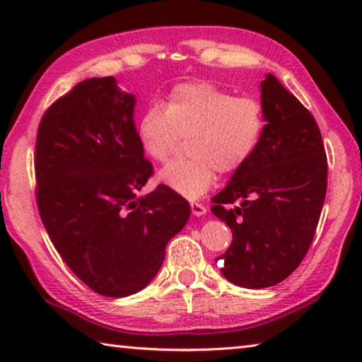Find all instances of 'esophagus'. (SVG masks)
<instances>
[{
  "mask_svg": "<svg viewBox=\"0 0 362 362\" xmlns=\"http://www.w3.org/2000/svg\"><path fill=\"white\" fill-rule=\"evenodd\" d=\"M192 212H193V216L201 217L207 212V207L201 203H192Z\"/></svg>",
  "mask_w": 362,
  "mask_h": 362,
  "instance_id": "obj_1",
  "label": "esophagus"
}]
</instances>
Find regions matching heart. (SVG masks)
Returning a JSON list of instances; mask_svg holds the SVG:
<instances>
[{
    "label": "heart",
    "mask_w": 362,
    "mask_h": 362,
    "mask_svg": "<svg viewBox=\"0 0 362 362\" xmlns=\"http://www.w3.org/2000/svg\"><path fill=\"white\" fill-rule=\"evenodd\" d=\"M265 129L262 103L235 97L216 84L198 81L175 86L166 107L151 105L137 122V137L146 156L164 163L182 137H188L189 159L169 163L159 180L188 199H198L216 182L217 170L235 173L246 164Z\"/></svg>",
    "instance_id": "1"
}]
</instances>
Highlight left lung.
Segmentation results:
<instances>
[{
  "label": "left lung",
  "mask_w": 362,
  "mask_h": 362,
  "mask_svg": "<svg viewBox=\"0 0 362 362\" xmlns=\"http://www.w3.org/2000/svg\"><path fill=\"white\" fill-rule=\"evenodd\" d=\"M260 89V144L211 207L233 233L217 259L220 272L246 289L278 284L302 263L327 189V158L313 115L272 73Z\"/></svg>",
  "instance_id": "left-lung-1"
}]
</instances>
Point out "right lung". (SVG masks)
<instances>
[{"instance_id": "1", "label": "right lung", "mask_w": 362, "mask_h": 362, "mask_svg": "<svg viewBox=\"0 0 362 362\" xmlns=\"http://www.w3.org/2000/svg\"><path fill=\"white\" fill-rule=\"evenodd\" d=\"M134 107L113 76L84 79L46 110L36 136L42 225L71 272L105 297L148 286L189 218L188 201L166 185L137 196L153 166Z\"/></svg>"}]
</instances>
